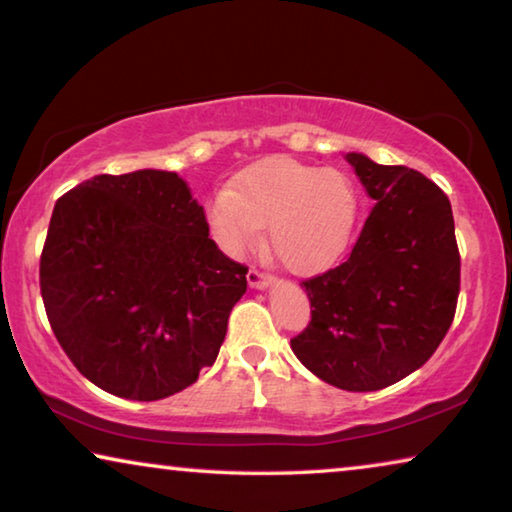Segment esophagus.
I'll use <instances>...</instances> for the list:
<instances>
[{
  "label": "esophagus",
  "instance_id": "esophagus-1",
  "mask_svg": "<svg viewBox=\"0 0 512 512\" xmlns=\"http://www.w3.org/2000/svg\"><path fill=\"white\" fill-rule=\"evenodd\" d=\"M246 277H248V284L253 289H266V287H271V284L275 282V277L271 273L257 271V268H250Z\"/></svg>",
  "mask_w": 512,
  "mask_h": 512
}]
</instances>
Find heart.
Masks as SVG:
<instances>
[{
  "mask_svg": "<svg viewBox=\"0 0 512 512\" xmlns=\"http://www.w3.org/2000/svg\"><path fill=\"white\" fill-rule=\"evenodd\" d=\"M359 219V196L341 171L291 158L257 162L207 207L216 244L239 255L268 223V239L296 273L325 271L348 248Z\"/></svg>",
  "mask_w": 512,
  "mask_h": 512,
  "instance_id": "1",
  "label": "heart"
}]
</instances>
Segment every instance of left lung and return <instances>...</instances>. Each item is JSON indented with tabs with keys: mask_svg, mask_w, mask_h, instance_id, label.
I'll use <instances>...</instances> for the list:
<instances>
[{
	"mask_svg": "<svg viewBox=\"0 0 512 512\" xmlns=\"http://www.w3.org/2000/svg\"><path fill=\"white\" fill-rule=\"evenodd\" d=\"M375 201L350 257L302 282L311 320L291 339L302 366L343 391L397 384L445 339L461 291L449 198L420 171L345 155Z\"/></svg>",
	"mask_w": 512,
	"mask_h": 512,
	"instance_id": "obj_1",
	"label": "left lung"
}]
</instances>
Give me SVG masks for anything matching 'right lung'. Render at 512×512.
<instances>
[{"label": "right lung", "instance_id": "add662e5", "mask_svg": "<svg viewBox=\"0 0 512 512\" xmlns=\"http://www.w3.org/2000/svg\"><path fill=\"white\" fill-rule=\"evenodd\" d=\"M248 268L173 171L101 173L56 201L40 293L60 348L110 395L153 402L212 366Z\"/></svg>", "mask_w": 512, "mask_h": 512}]
</instances>
